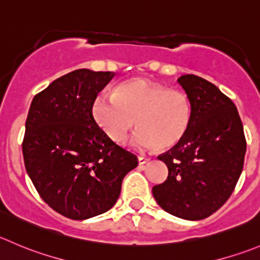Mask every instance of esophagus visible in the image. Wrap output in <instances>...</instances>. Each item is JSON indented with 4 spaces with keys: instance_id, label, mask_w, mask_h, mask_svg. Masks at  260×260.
<instances>
[{
    "instance_id": "34e87169",
    "label": "esophagus",
    "mask_w": 260,
    "mask_h": 260,
    "mask_svg": "<svg viewBox=\"0 0 260 260\" xmlns=\"http://www.w3.org/2000/svg\"><path fill=\"white\" fill-rule=\"evenodd\" d=\"M150 161V157H146V156H138V164L140 165H145Z\"/></svg>"
}]
</instances>
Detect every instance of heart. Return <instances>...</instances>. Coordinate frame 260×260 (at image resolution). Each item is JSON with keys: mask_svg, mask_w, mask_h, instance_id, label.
Listing matches in <instances>:
<instances>
[{"mask_svg": "<svg viewBox=\"0 0 260 260\" xmlns=\"http://www.w3.org/2000/svg\"><path fill=\"white\" fill-rule=\"evenodd\" d=\"M99 127L114 142L122 143L137 123L131 146L138 151L170 148L180 142L191 119L188 95L143 79L123 82L114 94H102L92 104Z\"/></svg>", "mask_w": 260, "mask_h": 260, "instance_id": "1", "label": "heart"}]
</instances>
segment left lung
<instances>
[{"label": "left lung", "instance_id": "1", "mask_svg": "<svg viewBox=\"0 0 260 260\" xmlns=\"http://www.w3.org/2000/svg\"><path fill=\"white\" fill-rule=\"evenodd\" d=\"M178 82L190 100V124L180 142L158 156L169 175L152 196L170 215L197 221L229 200L243 171L246 142L235 104L217 86L196 75Z\"/></svg>", "mask_w": 260, "mask_h": 260}]
</instances>
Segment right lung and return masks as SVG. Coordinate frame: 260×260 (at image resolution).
<instances>
[{"instance_id":"right-lung-1","label":"right lung","mask_w":260,"mask_h":260,"mask_svg":"<svg viewBox=\"0 0 260 260\" xmlns=\"http://www.w3.org/2000/svg\"><path fill=\"white\" fill-rule=\"evenodd\" d=\"M114 72L87 69L54 80L30 105L22 142L25 168L42 200L71 220L109 211L137 156L113 142L92 117Z\"/></svg>"}]
</instances>
